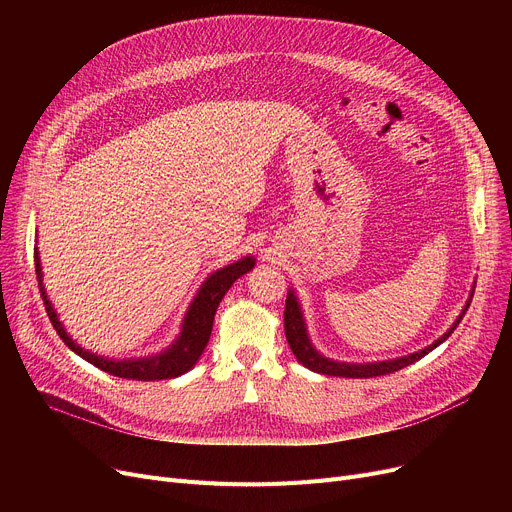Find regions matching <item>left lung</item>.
Here are the masks:
<instances>
[{"label":"left lung","mask_w":512,"mask_h":512,"mask_svg":"<svg viewBox=\"0 0 512 512\" xmlns=\"http://www.w3.org/2000/svg\"><path fill=\"white\" fill-rule=\"evenodd\" d=\"M471 299H473V292H471V297H469L463 313L456 317L452 328L442 338H438L434 344L425 346L423 351H419V353L400 357V359H390V361H378V363L359 365V363H340V361H334V359H328L324 355H319L315 351V346L311 344L309 336H307V326H305V319H303V311H301V305H299L297 297H294L292 290H288V297H286L284 332H286V340H288V346L292 348L294 357H297L299 363H303L307 369H311L315 373H324V375H336V378H375V375L394 373V371H398L402 367H407V365L423 359L429 351H434V348L438 344H442L456 330V326L461 324V319H463L465 311L469 309Z\"/></svg>","instance_id":"left-lung-1"}]
</instances>
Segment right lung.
<instances>
[{
	"label": "right lung",
	"instance_id": "right-lung-1",
	"mask_svg": "<svg viewBox=\"0 0 512 512\" xmlns=\"http://www.w3.org/2000/svg\"><path fill=\"white\" fill-rule=\"evenodd\" d=\"M253 267H255V257H242L240 261L230 263V265L222 267V270L213 272L203 282V286L199 288L197 297L193 299L191 307H188V311L184 315V321H182L180 336L174 340V344L170 348H166L164 353L153 355V357H143V359L114 361V359H107V357H99L91 351H85L83 346H78L66 334L64 326L60 324L56 309L51 307L47 294H45L41 259H39V251L35 247V272H37V280H39L41 297H43V303H45V311L51 319V326L56 328V332L64 340V344L70 348V351H74L78 357H83L85 361L99 367L101 371L116 375V378L139 380V382L172 380V378H178V375L186 373L191 367H195V363L199 361V357L203 355L205 346L209 342L215 309H218L220 301L224 299V294L230 290V286L240 276H245L247 272H251Z\"/></svg>",
	"mask_w": 512,
	"mask_h": 512
}]
</instances>
